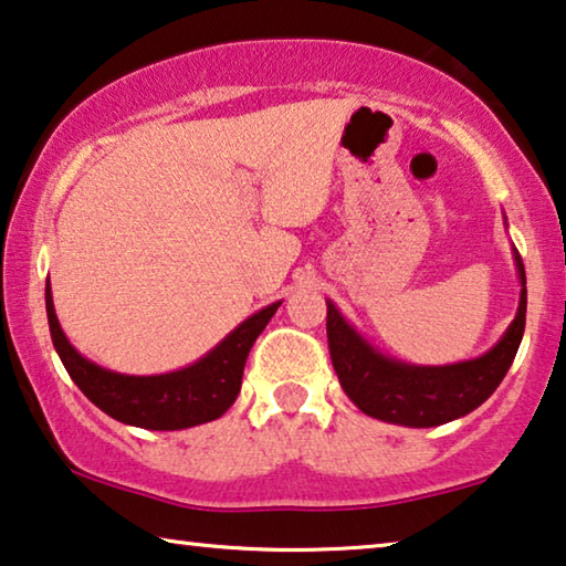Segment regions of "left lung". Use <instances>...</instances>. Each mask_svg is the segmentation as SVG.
Returning <instances> with one entry per match:
<instances>
[{"instance_id":"obj_1","label":"left lung","mask_w":566,"mask_h":566,"mask_svg":"<svg viewBox=\"0 0 566 566\" xmlns=\"http://www.w3.org/2000/svg\"><path fill=\"white\" fill-rule=\"evenodd\" d=\"M521 300L509 331L483 356L447 366H415L384 356L327 300V345L337 378L364 415L401 427H440L478 409L516 358L526 327V272L518 251Z\"/></svg>"}]
</instances>
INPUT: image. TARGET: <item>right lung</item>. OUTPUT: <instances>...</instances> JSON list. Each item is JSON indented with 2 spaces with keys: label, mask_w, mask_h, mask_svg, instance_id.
Here are the masks:
<instances>
[{
  "label": "right lung",
  "mask_w": 566,
  "mask_h": 566,
  "mask_svg": "<svg viewBox=\"0 0 566 566\" xmlns=\"http://www.w3.org/2000/svg\"><path fill=\"white\" fill-rule=\"evenodd\" d=\"M280 305L282 302H272L269 307L254 312L196 364L170 370V374L129 376L96 366L94 360L83 358L73 348L61 323H57L50 280L45 284L50 337H53L67 376L112 419L132 427L155 429V432L157 429L159 432H172V429L206 424V421L223 417L231 409L241 391V376L251 345Z\"/></svg>",
  "instance_id": "obj_1"
}]
</instances>
